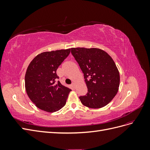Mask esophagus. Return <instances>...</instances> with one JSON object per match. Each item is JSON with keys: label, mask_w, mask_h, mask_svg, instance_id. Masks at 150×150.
<instances>
[{"label": "esophagus", "mask_w": 150, "mask_h": 150, "mask_svg": "<svg viewBox=\"0 0 150 150\" xmlns=\"http://www.w3.org/2000/svg\"><path fill=\"white\" fill-rule=\"evenodd\" d=\"M71 86H72V88H75V86H76V83H75V82H73V83H72V84H71Z\"/></svg>", "instance_id": "obj_1"}]
</instances>
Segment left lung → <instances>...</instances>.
<instances>
[{
    "mask_svg": "<svg viewBox=\"0 0 150 150\" xmlns=\"http://www.w3.org/2000/svg\"><path fill=\"white\" fill-rule=\"evenodd\" d=\"M71 53L78 62L88 88L85 96H80L83 105L101 108L111 101L119 89V71L112 57L98 48H71Z\"/></svg>",
    "mask_w": 150,
    "mask_h": 150,
    "instance_id": "8db88e82",
    "label": "left lung"
}]
</instances>
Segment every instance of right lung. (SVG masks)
<instances>
[{
  "label": "right lung",
  "mask_w": 150,
  "mask_h": 150,
  "mask_svg": "<svg viewBox=\"0 0 150 150\" xmlns=\"http://www.w3.org/2000/svg\"><path fill=\"white\" fill-rule=\"evenodd\" d=\"M71 49L44 52L30 62L25 76V87L29 98L40 110L49 112L65 106L71 89L57 81L56 71L69 56Z\"/></svg>",
  "instance_id": "obj_1"
}]
</instances>
